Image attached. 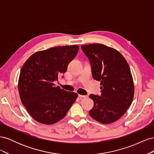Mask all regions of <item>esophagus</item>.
<instances>
[{
  "mask_svg": "<svg viewBox=\"0 0 154 154\" xmlns=\"http://www.w3.org/2000/svg\"><path fill=\"white\" fill-rule=\"evenodd\" d=\"M78 97L80 98H87V96H84V95H81V94H78Z\"/></svg>",
  "mask_w": 154,
  "mask_h": 154,
  "instance_id": "esophagus-1",
  "label": "esophagus"
}]
</instances>
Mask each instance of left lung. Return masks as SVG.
<instances>
[{"instance_id":"obj_1","label":"left lung","mask_w":154,"mask_h":154,"mask_svg":"<svg viewBox=\"0 0 154 154\" xmlns=\"http://www.w3.org/2000/svg\"><path fill=\"white\" fill-rule=\"evenodd\" d=\"M82 50L89 60L92 77L101 82V95L89 96L94 101L89 114L101 123H113L122 117L133 100L134 87L128 64L117 50L103 44L83 45Z\"/></svg>"}]
</instances>
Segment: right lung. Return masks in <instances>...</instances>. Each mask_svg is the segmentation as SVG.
Returning <instances> with one entry per match:
<instances>
[{"label":"right lung","instance_id":"add662e5","mask_svg":"<svg viewBox=\"0 0 154 154\" xmlns=\"http://www.w3.org/2000/svg\"><path fill=\"white\" fill-rule=\"evenodd\" d=\"M78 49L76 45L52 48L32 54L23 65L18 92L22 104L36 122L45 125L59 122L76 101V93L56 87L54 82L67 71Z\"/></svg>","mask_w":154,"mask_h":154}]
</instances>
